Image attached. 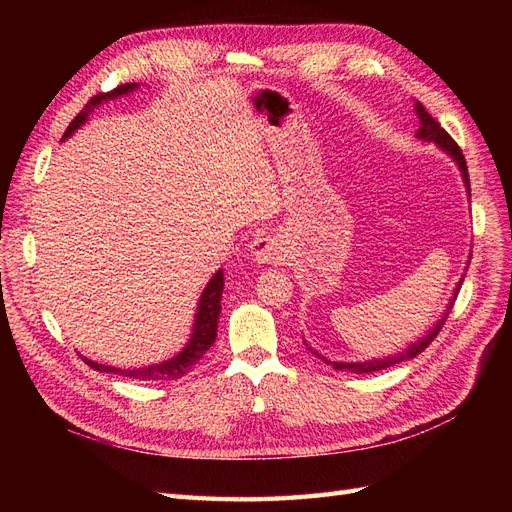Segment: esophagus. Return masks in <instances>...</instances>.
<instances>
[{
    "label": "esophagus",
    "instance_id": "34e87169",
    "mask_svg": "<svg viewBox=\"0 0 512 512\" xmlns=\"http://www.w3.org/2000/svg\"><path fill=\"white\" fill-rule=\"evenodd\" d=\"M250 256L258 265H271V262L286 260V247L275 235H260L250 245Z\"/></svg>",
    "mask_w": 512,
    "mask_h": 512
}]
</instances>
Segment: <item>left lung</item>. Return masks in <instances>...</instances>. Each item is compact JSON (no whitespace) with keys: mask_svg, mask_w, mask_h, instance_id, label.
Instances as JSON below:
<instances>
[{"mask_svg":"<svg viewBox=\"0 0 512 512\" xmlns=\"http://www.w3.org/2000/svg\"><path fill=\"white\" fill-rule=\"evenodd\" d=\"M414 111H416L418 121H421V128L416 130V138H421L423 143L438 145V147L446 153V156H451L453 162L459 166V173H461L463 183H466V190L470 192V177H468L466 158H463V153H461V149L457 147V143L453 141L451 136L446 134V130L440 126V123L425 111V106H423L421 102H414ZM463 277H466V275H461V280H459L457 286H455L453 297L448 299V305H446V309L442 312V316L438 318V322H433V327H429V331H427L423 337H418L416 342H412L408 348H404L401 352H395V354H389V356H382V359H369V361H356V363H339V361L324 359L322 354H318V352L312 350V348H309V350H312V352L318 356V359H322L327 365H333V369L352 371V374H371V371L389 369V367H393V365H397V363H401V361H410V359H414V356L421 354V352L433 342V339L438 337V333H440V329H442V324L446 322L448 314H451L453 303H455L457 294H459V288H461V284H463Z\"/></svg>","mask_w":512,"mask_h":512,"instance_id":"1","label":"left lung"}]
</instances>
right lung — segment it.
Segmentation results:
<instances>
[{"mask_svg": "<svg viewBox=\"0 0 512 512\" xmlns=\"http://www.w3.org/2000/svg\"><path fill=\"white\" fill-rule=\"evenodd\" d=\"M134 89H138V83H126L119 85L117 89L108 91V94H98L91 98L83 111L72 119L68 130L64 132V141L70 138L76 130H79L83 123L89 119V115L96 111L98 106L111 102L115 98L128 96ZM222 290H224V271H215L211 280L207 282L203 294H200L198 305H196V314H194V324H192V333L188 344H185L175 356L162 361V363H151L143 367H113V365H104L98 361H91L87 356H81V359L96 371H102V374H117L123 378H132V380H145V382H156V380H177L183 378L188 371L203 359V354L215 344V337H218V318L222 312Z\"/></svg>", "mask_w": 512, "mask_h": 512, "instance_id": "obj_1", "label": "right lung"}]
</instances>
